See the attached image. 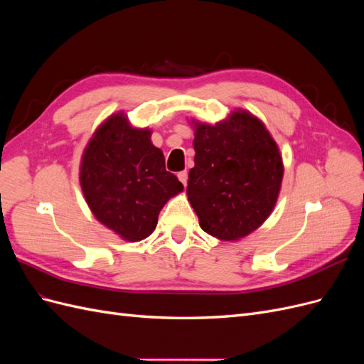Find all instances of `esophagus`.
Wrapping results in <instances>:
<instances>
[{
	"label": "esophagus",
	"instance_id": "obj_1",
	"mask_svg": "<svg viewBox=\"0 0 364 364\" xmlns=\"http://www.w3.org/2000/svg\"><path fill=\"white\" fill-rule=\"evenodd\" d=\"M178 178H179V181L183 183V186H186V183H188V171H186V170L181 171V173L178 174Z\"/></svg>",
	"mask_w": 364,
	"mask_h": 364
}]
</instances>
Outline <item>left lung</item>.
<instances>
[{"instance_id": "left-lung-1", "label": "left lung", "mask_w": 364, "mask_h": 364, "mask_svg": "<svg viewBox=\"0 0 364 364\" xmlns=\"http://www.w3.org/2000/svg\"><path fill=\"white\" fill-rule=\"evenodd\" d=\"M194 167L188 202L206 234L238 241L257 230L278 202L284 162L262 121L235 109L215 124L191 119Z\"/></svg>"}]
</instances>
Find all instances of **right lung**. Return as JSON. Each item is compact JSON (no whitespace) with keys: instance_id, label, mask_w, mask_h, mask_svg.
Segmentation results:
<instances>
[{"instance_id":"obj_1","label":"right lung","mask_w":364,"mask_h":364,"mask_svg":"<svg viewBox=\"0 0 364 364\" xmlns=\"http://www.w3.org/2000/svg\"><path fill=\"white\" fill-rule=\"evenodd\" d=\"M150 138L151 129L132 126L119 111L95 129L80 161L79 181L91 213L130 243L147 238L164 205L183 191Z\"/></svg>"}]
</instances>
